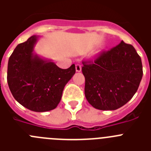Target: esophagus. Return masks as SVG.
Segmentation results:
<instances>
[{
	"label": "esophagus",
	"instance_id": "34e87169",
	"mask_svg": "<svg viewBox=\"0 0 151 151\" xmlns=\"http://www.w3.org/2000/svg\"><path fill=\"white\" fill-rule=\"evenodd\" d=\"M76 72H80L82 70V66H81L80 63L76 64Z\"/></svg>",
	"mask_w": 151,
	"mask_h": 151
}]
</instances>
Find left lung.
Here are the masks:
<instances>
[{"label":"left lung","instance_id":"1","mask_svg":"<svg viewBox=\"0 0 151 151\" xmlns=\"http://www.w3.org/2000/svg\"><path fill=\"white\" fill-rule=\"evenodd\" d=\"M82 63L85 97L101 110H116L129 102L143 76L141 57L132 45L123 41Z\"/></svg>","mask_w":151,"mask_h":151}]
</instances>
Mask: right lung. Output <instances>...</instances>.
I'll return each instance as SVG.
<instances>
[{
	"mask_svg": "<svg viewBox=\"0 0 151 151\" xmlns=\"http://www.w3.org/2000/svg\"><path fill=\"white\" fill-rule=\"evenodd\" d=\"M37 38L32 36L14 49L8 61L7 83L21 105L35 112H45L57 107L65 85L76 73V66L73 64L63 69L34 55Z\"/></svg>",
	"mask_w": 151,
	"mask_h": 151,
	"instance_id": "1",
	"label": "right lung"
}]
</instances>
